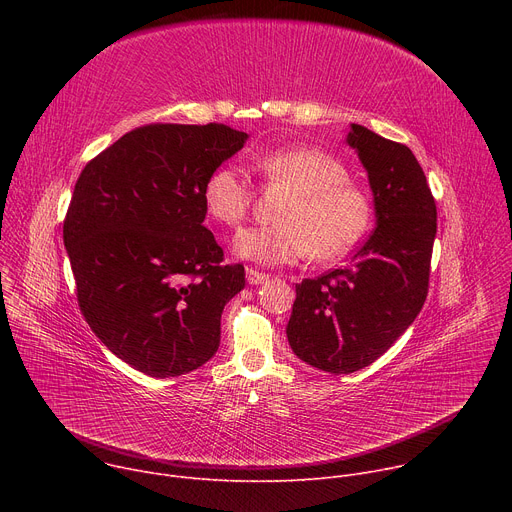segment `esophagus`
I'll use <instances>...</instances> for the list:
<instances>
[{
    "instance_id": "1",
    "label": "esophagus",
    "mask_w": 512,
    "mask_h": 512,
    "mask_svg": "<svg viewBox=\"0 0 512 512\" xmlns=\"http://www.w3.org/2000/svg\"><path fill=\"white\" fill-rule=\"evenodd\" d=\"M247 281L251 283V285H259V283H263V281H267L269 279V275L267 273H263V271H257V269H253V267H247Z\"/></svg>"
}]
</instances>
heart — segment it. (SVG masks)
<instances>
[{
	"mask_svg": "<svg viewBox=\"0 0 512 512\" xmlns=\"http://www.w3.org/2000/svg\"><path fill=\"white\" fill-rule=\"evenodd\" d=\"M255 170L269 182L291 190L273 225L241 229L233 251L259 265H287L314 255L338 259L367 233L373 216L369 194L350 180L342 160L310 145L281 148L255 156ZM253 188L233 164L212 170L202 188V202L212 221L235 227L249 212Z\"/></svg>",
	"mask_w": 512,
	"mask_h": 512,
	"instance_id": "heart-1",
	"label": "heart"
}]
</instances>
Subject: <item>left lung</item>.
<instances>
[{"instance_id": "obj_1", "label": "left lung", "mask_w": 512, "mask_h": 512, "mask_svg": "<svg viewBox=\"0 0 512 512\" xmlns=\"http://www.w3.org/2000/svg\"><path fill=\"white\" fill-rule=\"evenodd\" d=\"M346 141L369 172L377 227L348 265L296 285L287 322L291 350L332 375L369 367L417 318L437 231L433 194L407 145L356 123Z\"/></svg>"}]
</instances>
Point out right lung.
Wrapping results in <instances>:
<instances>
[{"mask_svg":"<svg viewBox=\"0 0 512 512\" xmlns=\"http://www.w3.org/2000/svg\"><path fill=\"white\" fill-rule=\"evenodd\" d=\"M245 131L223 123H150L119 137L81 172L64 216L79 308L97 338L150 377L186 375L221 344L241 263L202 225V188Z\"/></svg>","mask_w":512,"mask_h":512,"instance_id":"right-lung-1","label":"right lung"}]
</instances>
